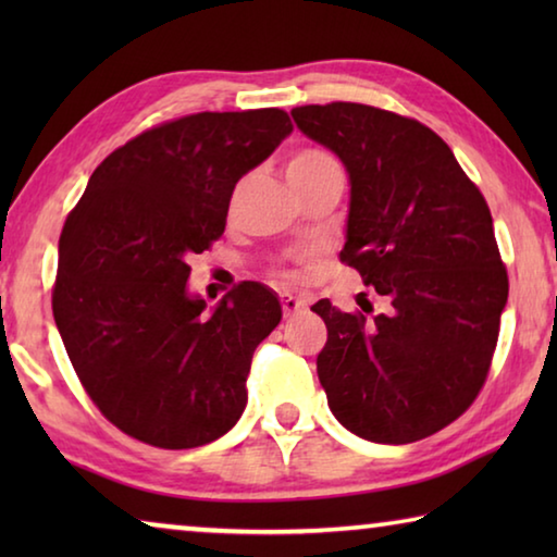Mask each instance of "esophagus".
<instances>
[{
  "label": "esophagus",
  "instance_id": "1",
  "mask_svg": "<svg viewBox=\"0 0 557 557\" xmlns=\"http://www.w3.org/2000/svg\"><path fill=\"white\" fill-rule=\"evenodd\" d=\"M280 305H282V312H285V317H292V314L305 312V309H307V299L289 295V292H282V295H280Z\"/></svg>",
  "mask_w": 557,
  "mask_h": 557
}]
</instances>
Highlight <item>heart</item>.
<instances>
[{"label": "heart", "instance_id": "heart-1", "mask_svg": "<svg viewBox=\"0 0 557 557\" xmlns=\"http://www.w3.org/2000/svg\"><path fill=\"white\" fill-rule=\"evenodd\" d=\"M324 169H342L338 166V159L329 152L324 147H299L295 154L289 157L287 162V178H295V176H305V174H317V172H324ZM314 258L309 256V252H299L287 262H277L275 268H272V277L277 282H299L301 275H305V270L312 265Z\"/></svg>", "mask_w": 557, "mask_h": 557}]
</instances>
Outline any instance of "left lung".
<instances>
[{
	"label": "left lung",
	"instance_id": "1",
	"mask_svg": "<svg viewBox=\"0 0 557 557\" xmlns=\"http://www.w3.org/2000/svg\"><path fill=\"white\" fill-rule=\"evenodd\" d=\"M297 127L342 157L351 178L342 262L366 292L342 312L319 299L317 356L329 408L354 435L408 445L469 410L484 388L508 275L484 194L445 139L414 117L326 102L292 110Z\"/></svg>",
	"mask_w": 557,
	"mask_h": 557
}]
</instances>
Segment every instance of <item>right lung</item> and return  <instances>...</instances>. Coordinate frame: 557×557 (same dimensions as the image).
<instances>
[{
  "instance_id": "1",
  "label": "right lung",
  "mask_w": 557,
  "mask_h": 557,
  "mask_svg": "<svg viewBox=\"0 0 557 557\" xmlns=\"http://www.w3.org/2000/svg\"><path fill=\"white\" fill-rule=\"evenodd\" d=\"M289 132L280 108L166 120L102 159L65 219L53 319L88 398L125 435L191 449L243 414L280 301L240 282L209 314L186 295L188 258L221 238L238 178Z\"/></svg>"
}]
</instances>
